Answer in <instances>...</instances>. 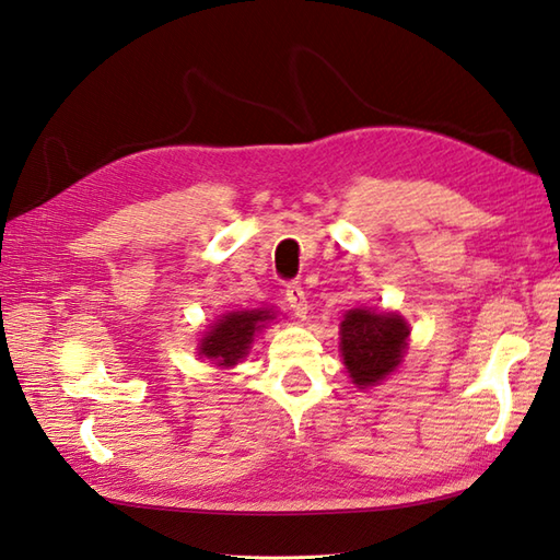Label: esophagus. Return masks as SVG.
I'll return each mask as SVG.
<instances>
[{"mask_svg":"<svg viewBox=\"0 0 560 560\" xmlns=\"http://www.w3.org/2000/svg\"><path fill=\"white\" fill-rule=\"evenodd\" d=\"M285 303L293 310L295 317H305L307 315V298L301 283H289L285 285Z\"/></svg>","mask_w":560,"mask_h":560,"instance_id":"34e87169","label":"esophagus"}]
</instances>
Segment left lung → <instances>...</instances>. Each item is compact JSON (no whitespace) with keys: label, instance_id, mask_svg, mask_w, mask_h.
Returning <instances> with one entry per match:
<instances>
[{"label":"left lung","instance_id":"8db88e82","mask_svg":"<svg viewBox=\"0 0 560 560\" xmlns=\"http://www.w3.org/2000/svg\"><path fill=\"white\" fill-rule=\"evenodd\" d=\"M410 327L394 312L348 310L341 322V355L355 386L368 388L386 380L402 360Z\"/></svg>","mask_w":560,"mask_h":560}]
</instances>
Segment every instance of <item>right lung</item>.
<instances>
[{
    "instance_id": "obj_1",
    "label": "right lung",
    "mask_w": 560,
    "mask_h": 560,
    "mask_svg": "<svg viewBox=\"0 0 560 560\" xmlns=\"http://www.w3.org/2000/svg\"><path fill=\"white\" fill-rule=\"evenodd\" d=\"M275 319L269 310H238L226 312L214 322L200 341V355L212 360L217 368H233L248 355L255 334L265 327V322Z\"/></svg>"
}]
</instances>
